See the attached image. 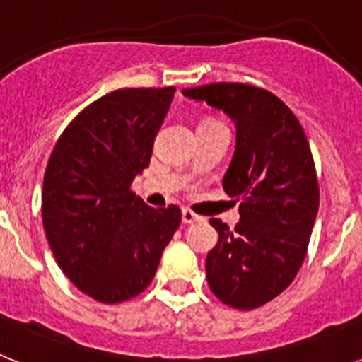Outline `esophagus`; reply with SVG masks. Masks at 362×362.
<instances>
[{
	"mask_svg": "<svg viewBox=\"0 0 362 362\" xmlns=\"http://www.w3.org/2000/svg\"><path fill=\"white\" fill-rule=\"evenodd\" d=\"M181 216H183L185 225H190V223H197V221H201V216H197V214H194L192 210H188V209H183Z\"/></svg>",
	"mask_w": 362,
	"mask_h": 362,
	"instance_id": "esophagus-1",
	"label": "esophagus"
}]
</instances>
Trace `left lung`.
Masks as SVG:
<instances>
[{"label": "left lung", "mask_w": 362, "mask_h": 362, "mask_svg": "<svg viewBox=\"0 0 362 362\" xmlns=\"http://www.w3.org/2000/svg\"><path fill=\"white\" fill-rule=\"evenodd\" d=\"M183 95L219 108L235 123V152L223 188L239 203L230 230L210 219L219 241L206 255V279L226 306L254 310L296 279L319 209V185L305 130L264 88L212 83Z\"/></svg>", "instance_id": "obj_1"}]
</instances>
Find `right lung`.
Wrapping results in <instances>:
<instances>
[{"mask_svg":"<svg viewBox=\"0 0 362 362\" xmlns=\"http://www.w3.org/2000/svg\"><path fill=\"white\" fill-rule=\"evenodd\" d=\"M166 88H121L69 123L47 163L41 214L50 250L92 299L116 305L152 283L181 210L152 209L130 187L150 163L174 98Z\"/></svg>","mask_w":362,"mask_h":362,"instance_id":"add662e5","label":"right lung"}]
</instances>
